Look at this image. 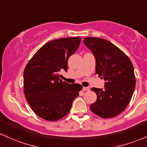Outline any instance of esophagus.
Instances as JSON below:
<instances>
[{
    "label": "esophagus",
    "mask_w": 147,
    "mask_h": 147,
    "mask_svg": "<svg viewBox=\"0 0 147 147\" xmlns=\"http://www.w3.org/2000/svg\"><path fill=\"white\" fill-rule=\"evenodd\" d=\"M90 90L89 87H83V91H88Z\"/></svg>",
    "instance_id": "1"
}]
</instances>
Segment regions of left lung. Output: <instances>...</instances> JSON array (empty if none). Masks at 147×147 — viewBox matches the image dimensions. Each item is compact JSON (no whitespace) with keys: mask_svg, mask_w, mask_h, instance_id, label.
Here are the masks:
<instances>
[{"mask_svg":"<svg viewBox=\"0 0 147 147\" xmlns=\"http://www.w3.org/2000/svg\"><path fill=\"white\" fill-rule=\"evenodd\" d=\"M84 43L96 58V74L105 81L104 90L91 88L97 94V100L90 109L101 118L117 117L128 106L135 90L133 63L125 53L107 40L86 38Z\"/></svg>","mask_w":147,"mask_h":147,"instance_id":"1","label":"left lung"}]
</instances>
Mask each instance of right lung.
<instances>
[{"instance_id": "right-lung-1", "label": "right lung", "mask_w": 147, "mask_h": 147, "mask_svg": "<svg viewBox=\"0 0 147 147\" xmlns=\"http://www.w3.org/2000/svg\"><path fill=\"white\" fill-rule=\"evenodd\" d=\"M80 37L48 42L30 59L24 71V93L32 110L49 121L68 114L72 101L82 89L79 84L63 82L59 74L67 70V61L78 49Z\"/></svg>"}]
</instances>
